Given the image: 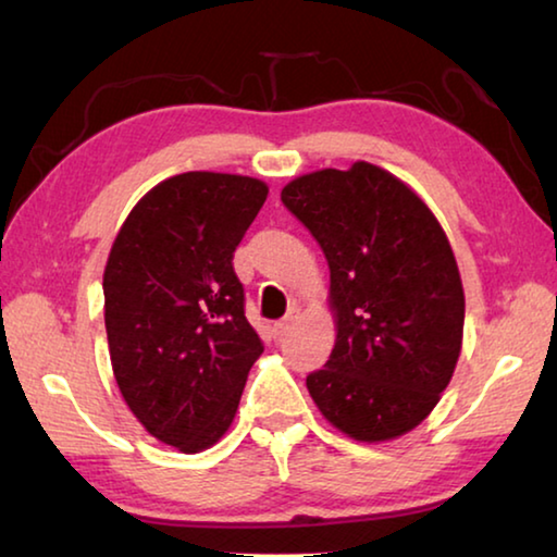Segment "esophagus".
<instances>
[{
  "label": "esophagus",
  "mask_w": 557,
  "mask_h": 557,
  "mask_svg": "<svg viewBox=\"0 0 557 557\" xmlns=\"http://www.w3.org/2000/svg\"><path fill=\"white\" fill-rule=\"evenodd\" d=\"M297 319H299V309L292 307L289 312H287V317L282 319L280 324H275V338H285L289 334V329L297 324Z\"/></svg>",
  "instance_id": "34e87169"
}]
</instances>
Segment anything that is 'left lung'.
Segmentation results:
<instances>
[{"label":"left lung","mask_w":557,"mask_h":557,"mask_svg":"<svg viewBox=\"0 0 557 557\" xmlns=\"http://www.w3.org/2000/svg\"><path fill=\"white\" fill-rule=\"evenodd\" d=\"M282 203L329 262L336 342L307 375L319 412L356 442L420 425L455 373L465 289L435 213L385 169L356 162L292 178Z\"/></svg>","instance_id":"left-lung-1"}]
</instances>
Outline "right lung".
I'll return each instance as SVG.
<instances>
[{
    "label": "right lung",
    "mask_w": 557,
    "mask_h": 557,
    "mask_svg": "<svg viewBox=\"0 0 557 557\" xmlns=\"http://www.w3.org/2000/svg\"><path fill=\"white\" fill-rule=\"evenodd\" d=\"M265 199L268 184L252 176H169L110 248L102 292L117 388L149 435L184 455L228 432L262 354L233 252Z\"/></svg>",
    "instance_id": "1"
}]
</instances>
